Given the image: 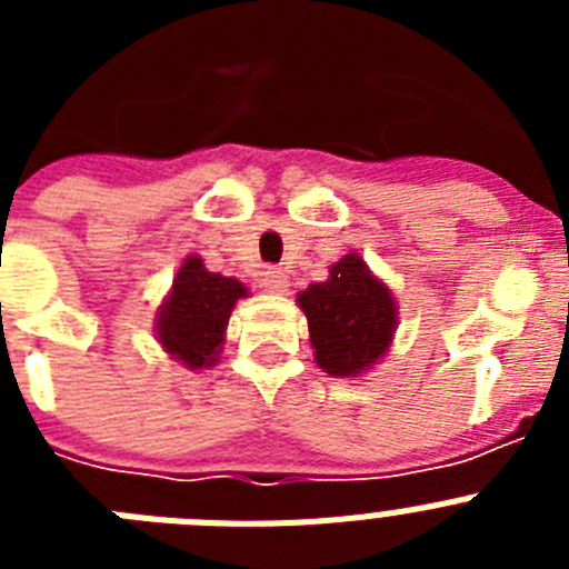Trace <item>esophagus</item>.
Listing matches in <instances>:
<instances>
[{
	"label": "esophagus",
	"mask_w": 569,
	"mask_h": 569,
	"mask_svg": "<svg viewBox=\"0 0 569 569\" xmlns=\"http://www.w3.org/2000/svg\"><path fill=\"white\" fill-rule=\"evenodd\" d=\"M261 288L268 290V293H276V296L288 293V288H290L288 273H284L281 268H268L264 270V276H261Z\"/></svg>",
	"instance_id": "obj_1"
}]
</instances>
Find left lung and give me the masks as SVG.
<instances>
[{"instance_id": "1", "label": "left lung", "mask_w": 569, "mask_h": 569, "mask_svg": "<svg viewBox=\"0 0 569 569\" xmlns=\"http://www.w3.org/2000/svg\"><path fill=\"white\" fill-rule=\"evenodd\" d=\"M296 301L308 316L316 365L339 379L370 370L399 325L390 288L356 253L336 261L328 281L310 284Z\"/></svg>"}]
</instances>
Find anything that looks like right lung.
Masks as SVG:
<instances>
[{
	"mask_svg": "<svg viewBox=\"0 0 569 569\" xmlns=\"http://www.w3.org/2000/svg\"><path fill=\"white\" fill-rule=\"evenodd\" d=\"M241 296H248V288L239 279L210 273L199 256H188L156 313V339L164 353L190 370L213 367L222 353L230 310Z\"/></svg>",
	"mask_w": 569,
	"mask_h": 569,
	"instance_id": "add662e5",
	"label": "right lung"
}]
</instances>
